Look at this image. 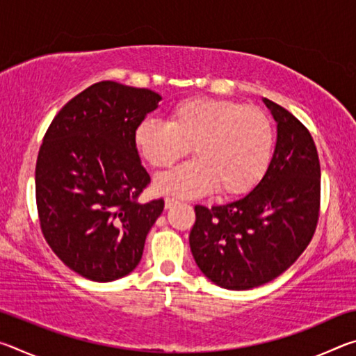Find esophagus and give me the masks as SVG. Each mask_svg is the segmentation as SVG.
Returning a JSON list of instances; mask_svg holds the SVG:
<instances>
[{"instance_id":"1","label":"esophagus","mask_w":356,"mask_h":356,"mask_svg":"<svg viewBox=\"0 0 356 356\" xmlns=\"http://www.w3.org/2000/svg\"><path fill=\"white\" fill-rule=\"evenodd\" d=\"M179 204V201L177 200H174V197H166L165 200V207L166 209H172V207H176Z\"/></svg>"}]
</instances>
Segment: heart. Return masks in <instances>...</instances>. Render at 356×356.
Listing matches in <instances>:
<instances>
[{
    "instance_id": "obj_1",
    "label": "heart",
    "mask_w": 356,
    "mask_h": 356,
    "mask_svg": "<svg viewBox=\"0 0 356 356\" xmlns=\"http://www.w3.org/2000/svg\"><path fill=\"white\" fill-rule=\"evenodd\" d=\"M138 152L156 170H166L193 152L196 160L156 179L155 188L185 197L216 191H250L267 172L275 131L268 114L232 100L190 97L174 105L168 122L144 119L134 134Z\"/></svg>"
}]
</instances>
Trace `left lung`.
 <instances>
[{
    "label": "left lung",
    "instance_id": "left-lung-1",
    "mask_svg": "<svg viewBox=\"0 0 356 356\" xmlns=\"http://www.w3.org/2000/svg\"><path fill=\"white\" fill-rule=\"evenodd\" d=\"M278 122L275 154L261 182L242 200L196 206L190 248L216 286L248 291L278 278L314 236L321 212V163L309 130L264 99Z\"/></svg>",
    "mask_w": 356,
    "mask_h": 356
}]
</instances>
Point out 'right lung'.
<instances>
[{"label":"right lung","mask_w":356,"mask_h":356,"mask_svg":"<svg viewBox=\"0 0 356 356\" xmlns=\"http://www.w3.org/2000/svg\"><path fill=\"white\" fill-rule=\"evenodd\" d=\"M161 97L116 81L95 83L51 120L35 163L40 231L83 278H122L141 261L165 201L140 202L150 184L134 134Z\"/></svg>","instance_id":"right-lung-1"}]
</instances>
